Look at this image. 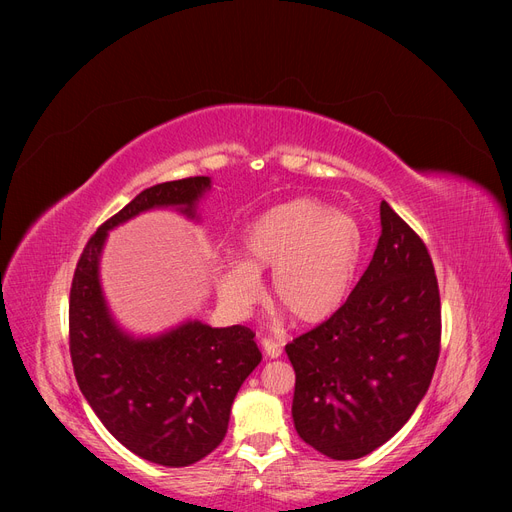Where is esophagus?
<instances>
[{
	"mask_svg": "<svg viewBox=\"0 0 512 512\" xmlns=\"http://www.w3.org/2000/svg\"><path fill=\"white\" fill-rule=\"evenodd\" d=\"M261 346H263L265 355L270 357V359H278V357L282 355V344H278V342L272 340V338H263V340H261Z\"/></svg>",
	"mask_w": 512,
	"mask_h": 512,
	"instance_id": "1",
	"label": "esophagus"
}]
</instances>
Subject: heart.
Instances as JSON below:
<instances>
[{"label": "heart", "mask_w": 512, "mask_h": 512, "mask_svg": "<svg viewBox=\"0 0 512 512\" xmlns=\"http://www.w3.org/2000/svg\"><path fill=\"white\" fill-rule=\"evenodd\" d=\"M365 236L351 213L319 199H292L261 213L240 236V261L218 274L220 299L236 313L259 297V274L272 270V303L297 324H324L351 294Z\"/></svg>", "instance_id": "b5f03b06"}]
</instances>
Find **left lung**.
I'll return each instance as SVG.
<instances>
[{"label": "left lung", "instance_id": "left-lung-1", "mask_svg": "<svg viewBox=\"0 0 512 512\" xmlns=\"http://www.w3.org/2000/svg\"><path fill=\"white\" fill-rule=\"evenodd\" d=\"M382 236L351 297L286 344L297 373V434L334 461L380 448L415 413L440 357L442 311L432 257L382 201Z\"/></svg>", "mask_w": 512, "mask_h": 512}]
</instances>
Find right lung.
Masks as SVG:
<instances>
[{"label": "right lung", "mask_w": 512, "mask_h": 512, "mask_svg": "<svg viewBox=\"0 0 512 512\" xmlns=\"http://www.w3.org/2000/svg\"><path fill=\"white\" fill-rule=\"evenodd\" d=\"M209 188V176L145 188L89 238L70 288V357L80 392L122 446L164 467H188L220 446L234 396L261 353L253 330L197 319L153 338L126 334L107 309L99 259L107 232L143 211L176 207L195 220Z\"/></svg>", "instance_id": "add662e5"}]
</instances>
